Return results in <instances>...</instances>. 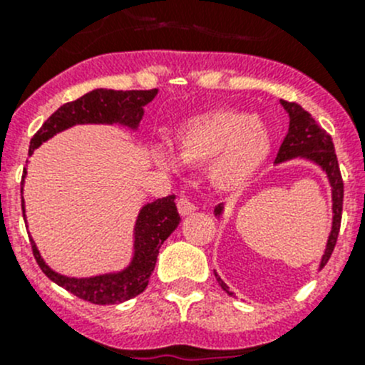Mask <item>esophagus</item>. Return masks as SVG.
Instances as JSON below:
<instances>
[{"label": "esophagus", "mask_w": 365, "mask_h": 365, "mask_svg": "<svg viewBox=\"0 0 365 365\" xmlns=\"http://www.w3.org/2000/svg\"><path fill=\"white\" fill-rule=\"evenodd\" d=\"M176 206H178V212L182 217L190 215V213L196 212V208H197V206L194 205L187 196H180L178 201H176Z\"/></svg>", "instance_id": "1"}]
</instances>
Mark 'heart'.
Here are the masks:
<instances>
[{"instance_id":"b5f03b06","label":"heart","mask_w":365,"mask_h":365,"mask_svg":"<svg viewBox=\"0 0 365 365\" xmlns=\"http://www.w3.org/2000/svg\"><path fill=\"white\" fill-rule=\"evenodd\" d=\"M270 148L267 123L256 114L231 108L190 116L175 132L178 159L189 165L210 162V180L222 192L244 190L263 168ZM152 155L162 168H178L175 155L164 146H155Z\"/></svg>"}]
</instances>
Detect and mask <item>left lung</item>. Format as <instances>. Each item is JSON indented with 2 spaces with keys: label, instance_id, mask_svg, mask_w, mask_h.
Wrapping results in <instances>:
<instances>
[{
  "label": "left lung",
  "instance_id": "left-lung-1",
  "mask_svg": "<svg viewBox=\"0 0 365 365\" xmlns=\"http://www.w3.org/2000/svg\"><path fill=\"white\" fill-rule=\"evenodd\" d=\"M282 108L286 109V113L289 114V128L288 134H286L284 141H282L281 148H279L277 159L275 164L284 160H292L300 157V159H307L314 164H318L323 171L329 176L330 187H332V231H330L329 242H327L325 254L322 257V263L319 268H323L327 264V261L332 256L334 247H336L337 237H339V227H341V215H342V197H344V183H342V176L339 171V164H337V155L336 150H334V143L330 134H327V130H323L318 123L314 121V118L305 111L302 106H298L297 102H286L281 101ZM222 205L215 206V215L222 213ZM217 282L220 284V288L226 289L230 295L233 293L227 289V286L224 284L222 279L217 275Z\"/></svg>",
  "mask_w": 365,
  "mask_h": 365
}]
</instances>
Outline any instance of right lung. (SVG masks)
<instances>
[{"instance_id":"1","label":"right lung","mask_w":365,"mask_h":365,"mask_svg":"<svg viewBox=\"0 0 365 365\" xmlns=\"http://www.w3.org/2000/svg\"><path fill=\"white\" fill-rule=\"evenodd\" d=\"M157 91H159L157 88L155 90L128 91L98 88V90L83 95L77 101L67 102L56 113L51 114L46 123L33 135L31 143H29V155L33 153V150L38 148L42 143L53 138L54 134L79 123H118L135 130L143 114H145L143 108L155 98ZM24 176L26 169L23 180ZM21 192H23V189H21ZM180 220L182 219H180L178 210H176L175 194L143 206L134 227V257L125 270L116 272V274L95 275V277L86 279L60 275L47 267L46 261L40 256L38 249H36L35 242L31 240L33 256H35L40 270L51 281L56 282L58 286L65 288L72 295L79 297L81 300L97 305L120 304V302L130 300V298L145 292L150 275L155 268L160 245L178 227Z\"/></svg>"}]
</instances>
